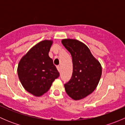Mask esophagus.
Here are the masks:
<instances>
[{
  "label": "esophagus",
  "mask_w": 125,
  "mask_h": 125,
  "mask_svg": "<svg viewBox=\"0 0 125 125\" xmlns=\"http://www.w3.org/2000/svg\"><path fill=\"white\" fill-rule=\"evenodd\" d=\"M57 70L59 71V72H60V71H61V69H60V67L59 66H57Z\"/></svg>",
  "instance_id": "1"
}]
</instances>
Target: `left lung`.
Here are the masks:
<instances>
[{"label":"left lung","instance_id":"8db88e82","mask_svg":"<svg viewBox=\"0 0 125 125\" xmlns=\"http://www.w3.org/2000/svg\"><path fill=\"white\" fill-rule=\"evenodd\" d=\"M62 43L71 54L73 64L71 78L64 85L65 91L71 99L80 100L97 88L102 75V66L83 43L71 39H63Z\"/></svg>","mask_w":125,"mask_h":125}]
</instances>
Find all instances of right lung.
<instances>
[{"label":"right lung","mask_w":125,"mask_h":125,"mask_svg":"<svg viewBox=\"0 0 125 125\" xmlns=\"http://www.w3.org/2000/svg\"><path fill=\"white\" fill-rule=\"evenodd\" d=\"M52 40H45L31 48L22 57L17 68V74L26 91L36 97L46 93L59 73L49 57Z\"/></svg>","instance_id":"add662e5"}]
</instances>
